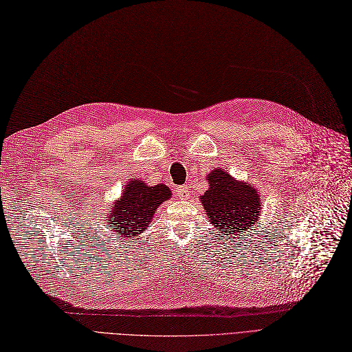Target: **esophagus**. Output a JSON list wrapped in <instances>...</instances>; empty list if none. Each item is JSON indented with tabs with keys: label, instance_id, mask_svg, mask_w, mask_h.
I'll use <instances>...</instances> for the list:
<instances>
[{
	"label": "esophagus",
	"instance_id": "esophagus-1",
	"mask_svg": "<svg viewBox=\"0 0 352 352\" xmlns=\"http://www.w3.org/2000/svg\"><path fill=\"white\" fill-rule=\"evenodd\" d=\"M177 194H178V197L179 199H188L190 197V190H188V186H179V187H177Z\"/></svg>",
	"mask_w": 352,
	"mask_h": 352
}]
</instances>
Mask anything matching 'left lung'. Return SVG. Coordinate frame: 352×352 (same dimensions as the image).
Wrapping results in <instances>:
<instances>
[{"mask_svg": "<svg viewBox=\"0 0 352 352\" xmlns=\"http://www.w3.org/2000/svg\"><path fill=\"white\" fill-rule=\"evenodd\" d=\"M209 188L200 201L209 222L226 238L248 236V232L261 216L259 190L246 181H238L222 169H213L206 177Z\"/></svg>", "mask_w": 352, "mask_h": 352, "instance_id": "left-lung-1", "label": "left lung"}]
</instances>
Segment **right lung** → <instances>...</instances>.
Returning a JSON list of instances; mask_svg holds the SVG:
<instances>
[{
    "label": "right lung",
    "instance_id": "right-lung-1",
    "mask_svg": "<svg viewBox=\"0 0 352 352\" xmlns=\"http://www.w3.org/2000/svg\"><path fill=\"white\" fill-rule=\"evenodd\" d=\"M171 196V191L165 184L149 187L142 179H130L120 199L107 207L104 220L119 235L138 238L152 222L155 210Z\"/></svg>",
    "mask_w": 352,
    "mask_h": 352
}]
</instances>
